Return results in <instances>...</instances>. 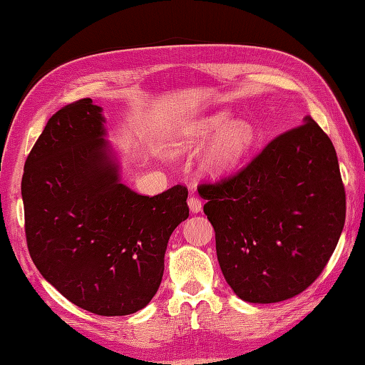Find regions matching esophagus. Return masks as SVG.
Instances as JSON below:
<instances>
[{
	"mask_svg": "<svg viewBox=\"0 0 365 365\" xmlns=\"http://www.w3.org/2000/svg\"><path fill=\"white\" fill-rule=\"evenodd\" d=\"M188 207L191 213H199L202 210V202H200V199L197 196L192 195L188 197Z\"/></svg>",
	"mask_w": 365,
	"mask_h": 365,
	"instance_id": "34e87169",
	"label": "esophagus"
}]
</instances>
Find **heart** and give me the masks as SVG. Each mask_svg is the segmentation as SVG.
<instances>
[{"mask_svg":"<svg viewBox=\"0 0 365 365\" xmlns=\"http://www.w3.org/2000/svg\"><path fill=\"white\" fill-rule=\"evenodd\" d=\"M200 168L210 177H222L232 173L251 150L255 131L245 119H232L226 111L205 115L187 123L173 141L175 152H188L202 145L208 139Z\"/></svg>","mask_w":365,"mask_h":365,"instance_id":"b5f03b06","label":"heart"}]
</instances>
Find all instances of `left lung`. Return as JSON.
Masks as SVG:
<instances>
[{"instance_id":"left-lung-1","label":"left lung","mask_w":365,"mask_h":365,"mask_svg":"<svg viewBox=\"0 0 365 365\" xmlns=\"http://www.w3.org/2000/svg\"><path fill=\"white\" fill-rule=\"evenodd\" d=\"M221 271L240 299L293 298L320 276L345 224L336 149L312 118L273 139L242 173L202 185Z\"/></svg>"}]
</instances>
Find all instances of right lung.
<instances>
[{
  "instance_id": "obj_1",
  "label": "right lung",
  "mask_w": 365,
  "mask_h": 365,
  "mask_svg": "<svg viewBox=\"0 0 365 365\" xmlns=\"http://www.w3.org/2000/svg\"><path fill=\"white\" fill-rule=\"evenodd\" d=\"M105 123L91 98L53 114L28 155L21 197L29 255L45 281L84 311L119 317L157 293L169 237L190 215L188 190H130Z\"/></svg>"
}]
</instances>
